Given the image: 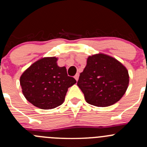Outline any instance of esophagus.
<instances>
[{"label": "esophagus", "mask_w": 147, "mask_h": 147, "mask_svg": "<svg viewBox=\"0 0 147 147\" xmlns=\"http://www.w3.org/2000/svg\"><path fill=\"white\" fill-rule=\"evenodd\" d=\"M74 78H75V79L76 80V81H78V79H79V73H77L76 75H75V77H74Z\"/></svg>", "instance_id": "esophagus-1"}]
</instances>
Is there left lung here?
Here are the masks:
<instances>
[{
  "label": "left lung",
  "instance_id": "obj_1",
  "mask_svg": "<svg viewBox=\"0 0 147 147\" xmlns=\"http://www.w3.org/2000/svg\"><path fill=\"white\" fill-rule=\"evenodd\" d=\"M129 82L128 71L124 65L111 56L99 53L88 57L78 86L87 103L104 107L119 101Z\"/></svg>",
  "mask_w": 147,
  "mask_h": 147
}]
</instances>
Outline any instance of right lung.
Returning <instances> with one entry per match:
<instances>
[{
	"mask_svg": "<svg viewBox=\"0 0 147 147\" xmlns=\"http://www.w3.org/2000/svg\"><path fill=\"white\" fill-rule=\"evenodd\" d=\"M55 57L38 60L20 78L23 95L34 106L42 109H54L64 102L68 88L76 83L67 73L65 67H59Z\"/></svg>",
	"mask_w": 147,
	"mask_h": 147,
	"instance_id": "right-lung-1",
	"label": "right lung"
}]
</instances>
